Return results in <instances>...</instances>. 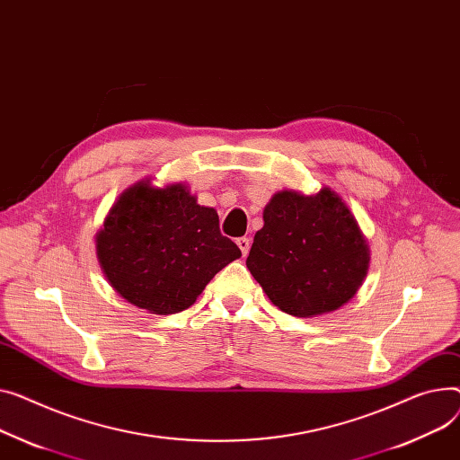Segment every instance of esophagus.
<instances>
[{"label":"esophagus","mask_w":460,"mask_h":460,"mask_svg":"<svg viewBox=\"0 0 460 460\" xmlns=\"http://www.w3.org/2000/svg\"><path fill=\"white\" fill-rule=\"evenodd\" d=\"M236 246L240 248L242 255L246 257V255L250 253V246H252V242H250V238H246V236H240V238H236Z\"/></svg>","instance_id":"34e87169"}]
</instances>
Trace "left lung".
<instances>
[{"label":"left lung","mask_w":460,"mask_h":460,"mask_svg":"<svg viewBox=\"0 0 460 460\" xmlns=\"http://www.w3.org/2000/svg\"><path fill=\"white\" fill-rule=\"evenodd\" d=\"M246 266L275 307L309 318L342 307L368 270V246L349 208L329 189L275 194Z\"/></svg>","instance_id":"1"}]
</instances>
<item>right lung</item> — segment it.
<instances>
[{"mask_svg":"<svg viewBox=\"0 0 460 460\" xmlns=\"http://www.w3.org/2000/svg\"><path fill=\"white\" fill-rule=\"evenodd\" d=\"M98 259L111 287L155 314L189 309L207 283L242 253L220 233L218 214L182 185L124 192L98 234Z\"/></svg>","mask_w":460,"mask_h":460,"instance_id":"add662e5","label":"right lung"}]
</instances>
